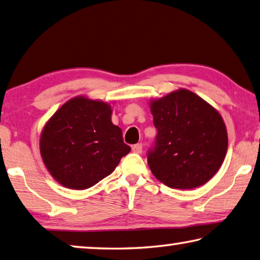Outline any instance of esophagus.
Segmentation results:
<instances>
[{"instance_id": "1", "label": "esophagus", "mask_w": 260, "mask_h": 260, "mask_svg": "<svg viewBox=\"0 0 260 260\" xmlns=\"http://www.w3.org/2000/svg\"><path fill=\"white\" fill-rule=\"evenodd\" d=\"M132 150H133V152H135V153H141L142 152V144L138 143V144L133 145L132 146Z\"/></svg>"}]
</instances>
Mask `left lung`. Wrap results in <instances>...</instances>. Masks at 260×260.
Wrapping results in <instances>:
<instances>
[{"instance_id": "1", "label": "left lung", "mask_w": 260, "mask_h": 260, "mask_svg": "<svg viewBox=\"0 0 260 260\" xmlns=\"http://www.w3.org/2000/svg\"><path fill=\"white\" fill-rule=\"evenodd\" d=\"M157 136L148 151L155 178L172 188L204 185L218 172L228 151V132L215 108L181 88L150 102Z\"/></svg>"}]
</instances>
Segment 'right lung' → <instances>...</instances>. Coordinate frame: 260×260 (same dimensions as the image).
<instances>
[{"label": "right lung", "instance_id": "1", "mask_svg": "<svg viewBox=\"0 0 260 260\" xmlns=\"http://www.w3.org/2000/svg\"><path fill=\"white\" fill-rule=\"evenodd\" d=\"M106 102L74 98L56 110L41 135L40 150L55 181L73 190L95 185L129 153Z\"/></svg>", "mask_w": 260, "mask_h": 260}]
</instances>
